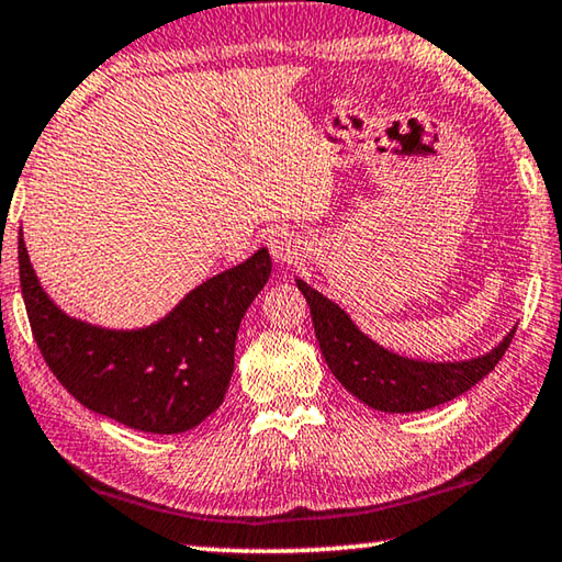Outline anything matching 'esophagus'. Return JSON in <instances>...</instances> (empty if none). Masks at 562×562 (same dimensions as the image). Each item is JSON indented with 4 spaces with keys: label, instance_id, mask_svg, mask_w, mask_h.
Listing matches in <instances>:
<instances>
[{
    "label": "esophagus",
    "instance_id": "obj_1",
    "mask_svg": "<svg viewBox=\"0 0 562 562\" xmlns=\"http://www.w3.org/2000/svg\"><path fill=\"white\" fill-rule=\"evenodd\" d=\"M270 252H272V260L280 262V265H290L300 258L302 252V243L297 235L292 233H278L270 237Z\"/></svg>",
    "mask_w": 562,
    "mask_h": 562
}]
</instances>
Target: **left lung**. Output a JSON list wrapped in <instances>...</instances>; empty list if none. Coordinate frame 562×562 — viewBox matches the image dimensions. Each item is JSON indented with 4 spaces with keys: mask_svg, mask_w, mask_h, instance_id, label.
<instances>
[{
    "mask_svg": "<svg viewBox=\"0 0 562 562\" xmlns=\"http://www.w3.org/2000/svg\"><path fill=\"white\" fill-rule=\"evenodd\" d=\"M294 282L310 304L312 325H315L319 349L331 374L351 396L376 412L412 414L451 402L496 369L516 335V327H513L503 341H498V347L463 361L402 357L364 335L337 302L300 278Z\"/></svg>",
    "mask_w": 562,
    "mask_h": 562,
    "instance_id": "left-lung-1",
    "label": "left lung"
}]
</instances>
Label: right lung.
<instances>
[{
  "mask_svg": "<svg viewBox=\"0 0 562 562\" xmlns=\"http://www.w3.org/2000/svg\"><path fill=\"white\" fill-rule=\"evenodd\" d=\"M270 270L268 247H260L154 325L111 329L66 315L44 292L19 231V280L46 364L76 402L146 434H183L223 404L237 329Z\"/></svg>",
  "mask_w": 562,
  "mask_h": 562,
  "instance_id": "1",
  "label": "right lung"
}]
</instances>
